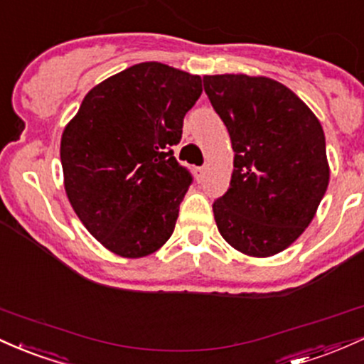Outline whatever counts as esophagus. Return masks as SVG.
I'll return each mask as SVG.
<instances>
[{
	"label": "esophagus",
	"instance_id": "obj_1",
	"mask_svg": "<svg viewBox=\"0 0 364 364\" xmlns=\"http://www.w3.org/2000/svg\"><path fill=\"white\" fill-rule=\"evenodd\" d=\"M204 173H206V166H198V168H196V177H198V181H203Z\"/></svg>",
	"mask_w": 364,
	"mask_h": 364
}]
</instances>
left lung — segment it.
<instances>
[{"label": "left lung", "instance_id": "1", "mask_svg": "<svg viewBox=\"0 0 364 364\" xmlns=\"http://www.w3.org/2000/svg\"><path fill=\"white\" fill-rule=\"evenodd\" d=\"M203 84L235 153L228 191L213 203L216 227L244 255H277L303 234L325 196L323 129L277 80L225 73Z\"/></svg>", "mask_w": 364, "mask_h": 364}]
</instances>
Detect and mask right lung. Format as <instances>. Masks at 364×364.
Masks as SVG:
<instances>
[{
	"instance_id": "1",
	"label": "right lung",
	"mask_w": 364,
	"mask_h": 364,
	"mask_svg": "<svg viewBox=\"0 0 364 364\" xmlns=\"http://www.w3.org/2000/svg\"><path fill=\"white\" fill-rule=\"evenodd\" d=\"M201 77L148 61L87 92L61 136L65 191L80 222L124 258L170 239L193 173L175 160Z\"/></svg>"
}]
</instances>
